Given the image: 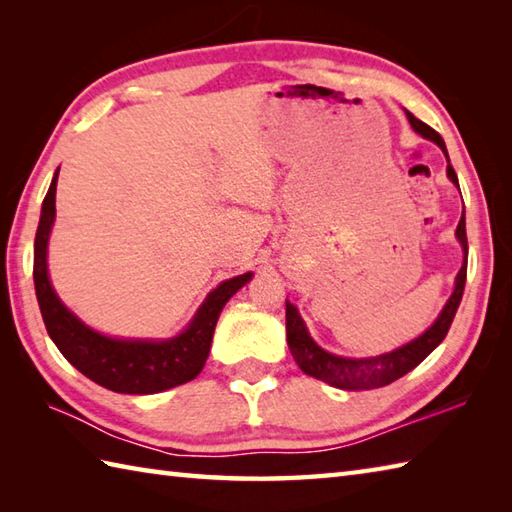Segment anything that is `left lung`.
I'll list each match as a JSON object with an SVG mask.
<instances>
[{
  "label": "left lung",
  "instance_id": "1",
  "mask_svg": "<svg viewBox=\"0 0 512 512\" xmlns=\"http://www.w3.org/2000/svg\"><path fill=\"white\" fill-rule=\"evenodd\" d=\"M407 121L411 123L413 132L420 134L422 138L436 143L442 154L447 156V145H444L442 136L431 129L427 123L418 121L416 116L407 112ZM447 176L449 180L460 189L458 176L451 167V162L447 165ZM455 237L464 250V262L458 277H455V288L451 292L449 301L444 303L442 312L438 314V319L431 323V328L424 330L416 339L396 347V350L385 352V354H376V356H363V358H352V356H336L332 352H325L321 345L314 343L310 336L306 323H303L299 310L292 306V303L286 299V336H288V347L292 352V358H295L297 365L301 367V372H306L312 378H319L323 383H328L332 387L347 389V391H361V389H376V387H385L389 383H394L400 376L409 374L413 367H418L424 358H427L436 347L444 341L447 336L455 312H458V306L462 301V292L466 284V257H469V242H466V220L464 213L460 217V224L455 228Z\"/></svg>",
  "mask_w": 512,
  "mask_h": 512
}]
</instances>
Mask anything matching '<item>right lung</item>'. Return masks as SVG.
<instances>
[{
    "mask_svg": "<svg viewBox=\"0 0 512 512\" xmlns=\"http://www.w3.org/2000/svg\"><path fill=\"white\" fill-rule=\"evenodd\" d=\"M57 178L59 169L41 204L32 270L39 310L50 339L83 376L116 394H158L189 383L202 372L209 358L215 323L226 301L248 284L253 273L222 281L206 295L187 328L171 339H116L96 332L63 306L48 277V239L57 217Z\"/></svg>",
    "mask_w": 512,
    "mask_h": 512,
    "instance_id": "obj_1",
    "label": "right lung"
}]
</instances>
